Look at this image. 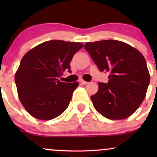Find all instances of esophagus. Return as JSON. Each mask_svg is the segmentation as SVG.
Listing matches in <instances>:
<instances>
[{"label":"esophagus","mask_w":157,"mask_h":157,"mask_svg":"<svg viewBox=\"0 0 157 157\" xmlns=\"http://www.w3.org/2000/svg\"><path fill=\"white\" fill-rule=\"evenodd\" d=\"M80 83H81V84H83V85H86V84H87L88 82L85 81V80H80Z\"/></svg>","instance_id":"obj_1"}]
</instances>
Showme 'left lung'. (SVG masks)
Returning a JSON list of instances; mask_svg holds the SVG:
<instances>
[{"instance_id":"left-lung-1","label":"left lung","mask_w":157,"mask_h":157,"mask_svg":"<svg viewBox=\"0 0 157 157\" xmlns=\"http://www.w3.org/2000/svg\"><path fill=\"white\" fill-rule=\"evenodd\" d=\"M84 48L99 71L109 73L108 83H98V92L90 97L94 108L112 120L131 116L144 99L150 83L144 57L118 40L86 42Z\"/></svg>"}]
</instances>
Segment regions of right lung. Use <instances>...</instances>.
I'll list each match as a JSON object with an SVG mask.
<instances>
[{"label": "right lung", "instance_id": "1", "mask_svg": "<svg viewBox=\"0 0 157 157\" xmlns=\"http://www.w3.org/2000/svg\"><path fill=\"white\" fill-rule=\"evenodd\" d=\"M83 46L80 42L47 41L23 57L15 83L19 99L29 115L46 121L67 109L79 83L61 82L58 77L65 70L71 72L70 62Z\"/></svg>", "mask_w": 157, "mask_h": 157}]
</instances>
